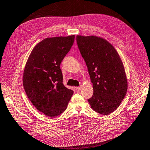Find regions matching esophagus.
Listing matches in <instances>:
<instances>
[{"label":"esophagus","mask_w":150,"mask_h":150,"mask_svg":"<svg viewBox=\"0 0 150 150\" xmlns=\"http://www.w3.org/2000/svg\"><path fill=\"white\" fill-rule=\"evenodd\" d=\"M75 88L77 91H80L81 90V86H77V87H76Z\"/></svg>","instance_id":"esophagus-1"}]
</instances>
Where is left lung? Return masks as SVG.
<instances>
[{
	"label": "left lung",
	"mask_w": 150,
	"mask_h": 150,
	"mask_svg": "<svg viewBox=\"0 0 150 150\" xmlns=\"http://www.w3.org/2000/svg\"><path fill=\"white\" fill-rule=\"evenodd\" d=\"M77 43L93 84V94L88 101L96 112L108 115L120 106L127 93V79L121 58L112 44L102 38L78 35Z\"/></svg>",
	"instance_id": "1"
}]
</instances>
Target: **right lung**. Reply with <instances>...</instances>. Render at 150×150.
<instances>
[{"label":"right lung","mask_w":150,"mask_h":150,"mask_svg":"<svg viewBox=\"0 0 150 150\" xmlns=\"http://www.w3.org/2000/svg\"><path fill=\"white\" fill-rule=\"evenodd\" d=\"M74 40L75 35L47 38L34 47L26 61L23 77L26 96L49 118L65 111L73 93L62 83L60 66Z\"/></svg>","instance_id":"add662e5"}]
</instances>
